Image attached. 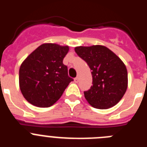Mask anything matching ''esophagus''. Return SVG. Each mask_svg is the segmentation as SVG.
Masks as SVG:
<instances>
[{"mask_svg":"<svg viewBox=\"0 0 147 147\" xmlns=\"http://www.w3.org/2000/svg\"><path fill=\"white\" fill-rule=\"evenodd\" d=\"M79 80H80V79H79V77L74 78V82H75V83H77L78 82H79Z\"/></svg>","mask_w":147,"mask_h":147,"instance_id":"obj_1","label":"esophagus"}]
</instances>
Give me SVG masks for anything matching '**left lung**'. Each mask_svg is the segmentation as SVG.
I'll return each mask as SVG.
<instances>
[{
  "mask_svg": "<svg viewBox=\"0 0 147 147\" xmlns=\"http://www.w3.org/2000/svg\"><path fill=\"white\" fill-rule=\"evenodd\" d=\"M75 51L91 70L93 85L84 91L88 103L101 110L113 107L127 88V71L124 62L103 45L79 46Z\"/></svg>",
  "mask_w": 147,
  "mask_h": 147,
  "instance_id": "obj_1",
  "label": "left lung"
}]
</instances>
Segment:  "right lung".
<instances>
[{"label": "right lung", "mask_w": 147, "mask_h": 147, "mask_svg": "<svg viewBox=\"0 0 147 147\" xmlns=\"http://www.w3.org/2000/svg\"><path fill=\"white\" fill-rule=\"evenodd\" d=\"M68 50V46L42 44L23 61L19 83L22 94L29 103L39 107H51L74 81L62 62Z\"/></svg>", "instance_id": "add662e5"}]
</instances>
